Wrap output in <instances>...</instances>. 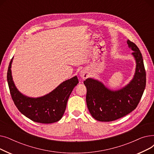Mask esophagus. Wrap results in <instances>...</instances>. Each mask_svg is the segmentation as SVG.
<instances>
[{
    "instance_id": "1",
    "label": "esophagus",
    "mask_w": 154,
    "mask_h": 154,
    "mask_svg": "<svg viewBox=\"0 0 154 154\" xmlns=\"http://www.w3.org/2000/svg\"><path fill=\"white\" fill-rule=\"evenodd\" d=\"M80 76L82 79H85L88 76V72L87 69H83L80 72Z\"/></svg>"
}]
</instances>
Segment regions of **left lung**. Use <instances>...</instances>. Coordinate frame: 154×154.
I'll return each instance as SVG.
<instances>
[{"label":"left lung","mask_w":154,"mask_h":154,"mask_svg":"<svg viewBox=\"0 0 154 154\" xmlns=\"http://www.w3.org/2000/svg\"><path fill=\"white\" fill-rule=\"evenodd\" d=\"M128 47L136 62L135 74L131 81L117 91L110 90L98 80L88 78L86 102L89 112L97 120L111 122L128 114L139 104L146 85V73L142 54L137 46L127 40Z\"/></svg>","instance_id":"8db88e82"}]
</instances>
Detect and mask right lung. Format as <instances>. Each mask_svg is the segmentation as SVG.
<instances>
[{
	"label": "right lung",
	"instance_id": "add662e5",
	"mask_svg": "<svg viewBox=\"0 0 154 154\" xmlns=\"http://www.w3.org/2000/svg\"><path fill=\"white\" fill-rule=\"evenodd\" d=\"M12 59L7 71V82L12 99L23 115L35 122L52 124L60 120L66 110L67 100L79 80L75 76L63 82L49 94L40 97H29L16 87L12 76Z\"/></svg>",
	"mask_w": 154,
	"mask_h": 154
}]
</instances>
